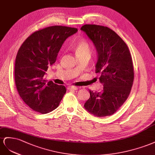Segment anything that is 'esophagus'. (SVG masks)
I'll list each match as a JSON object with an SVG mask.
<instances>
[{
	"mask_svg": "<svg viewBox=\"0 0 155 155\" xmlns=\"http://www.w3.org/2000/svg\"><path fill=\"white\" fill-rule=\"evenodd\" d=\"M68 90H76L78 89V87L75 86H69L68 87Z\"/></svg>",
	"mask_w": 155,
	"mask_h": 155,
	"instance_id": "obj_1",
	"label": "esophagus"
}]
</instances>
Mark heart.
<instances>
[{"mask_svg": "<svg viewBox=\"0 0 155 155\" xmlns=\"http://www.w3.org/2000/svg\"><path fill=\"white\" fill-rule=\"evenodd\" d=\"M74 50L76 53V56L82 54H90V48L88 43L85 41H79L74 46Z\"/></svg>", "mask_w": 155, "mask_h": 155, "instance_id": "1", "label": "heart"}]
</instances>
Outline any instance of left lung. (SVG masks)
I'll return each instance as SVG.
<instances>
[{"instance_id": "1", "label": "left lung", "mask_w": 155, "mask_h": 155, "mask_svg": "<svg viewBox=\"0 0 155 155\" xmlns=\"http://www.w3.org/2000/svg\"><path fill=\"white\" fill-rule=\"evenodd\" d=\"M81 30L94 43L98 60L95 72L103 84L101 92L89 90L84 108L101 117L114 114L125 102L133 84L134 72L130 51L125 41L107 26L84 25Z\"/></svg>"}]
</instances>
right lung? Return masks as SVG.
Here are the masks:
<instances>
[{
  "instance_id": "obj_1",
  "label": "right lung",
  "mask_w": 155,
  "mask_h": 155,
  "mask_svg": "<svg viewBox=\"0 0 155 155\" xmlns=\"http://www.w3.org/2000/svg\"><path fill=\"white\" fill-rule=\"evenodd\" d=\"M77 28L51 26L39 29L26 39L17 52L15 82L24 103L34 111L47 114L58 107L66 92L64 86L43 77L48 65L55 63L62 44Z\"/></svg>"
}]
</instances>
